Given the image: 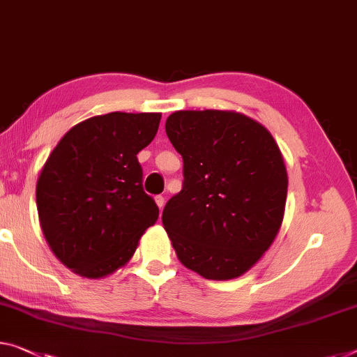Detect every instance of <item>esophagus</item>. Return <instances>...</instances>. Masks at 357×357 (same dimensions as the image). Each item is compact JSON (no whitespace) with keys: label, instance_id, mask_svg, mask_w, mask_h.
Segmentation results:
<instances>
[{"label":"esophagus","instance_id":"1","mask_svg":"<svg viewBox=\"0 0 357 357\" xmlns=\"http://www.w3.org/2000/svg\"><path fill=\"white\" fill-rule=\"evenodd\" d=\"M155 201H156V204H158V207H160V209H162L164 204H166V199H164V196H161V195L155 196Z\"/></svg>","mask_w":357,"mask_h":357}]
</instances>
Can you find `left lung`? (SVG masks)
<instances>
[{"label":"left lung","instance_id":"8db88e82","mask_svg":"<svg viewBox=\"0 0 357 357\" xmlns=\"http://www.w3.org/2000/svg\"><path fill=\"white\" fill-rule=\"evenodd\" d=\"M166 134L183 160V185L162 225L178 260L206 279L238 278L281 227L287 172L271 134L241 113L175 112Z\"/></svg>","mask_w":357,"mask_h":357}]
</instances>
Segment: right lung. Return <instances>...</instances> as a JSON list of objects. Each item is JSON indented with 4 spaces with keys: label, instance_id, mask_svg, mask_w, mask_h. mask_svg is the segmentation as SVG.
Wrapping results in <instances>:
<instances>
[{
    "label": "right lung",
    "instance_id": "obj_1",
    "mask_svg": "<svg viewBox=\"0 0 357 357\" xmlns=\"http://www.w3.org/2000/svg\"><path fill=\"white\" fill-rule=\"evenodd\" d=\"M160 113L113 112L62 137L36 183V206L57 259L84 278H103L134 255L160 209L144 191L137 153L151 144Z\"/></svg>",
    "mask_w": 357,
    "mask_h": 357
}]
</instances>
